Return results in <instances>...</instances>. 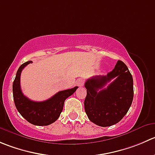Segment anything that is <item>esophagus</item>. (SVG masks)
<instances>
[{
    "mask_svg": "<svg viewBox=\"0 0 155 155\" xmlns=\"http://www.w3.org/2000/svg\"><path fill=\"white\" fill-rule=\"evenodd\" d=\"M76 85H78V86H82V85H83V80H82V79H79L77 81H76Z\"/></svg>",
    "mask_w": 155,
    "mask_h": 155,
    "instance_id": "34e87169",
    "label": "esophagus"
}]
</instances>
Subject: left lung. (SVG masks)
<instances>
[{
    "instance_id": "8db88e82",
    "label": "left lung",
    "mask_w": 155,
    "mask_h": 155,
    "mask_svg": "<svg viewBox=\"0 0 155 155\" xmlns=\"http://www.w3.org/2000/svg\"><path fill=\"white\" fill-rule=\"evenodd\" d=\"M112 79L113 82H109ZM110 83L107 88L103 87ZM85 110L90 121L102 127L117 124L127 114L133 99V79L123 61L106 76H95L85 82Z\"/></svg>"
}]
</instances>
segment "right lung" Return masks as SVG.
Segmentation results:
<instances>
[{"label": "right lung", "mask_w": 155, "mask_h": 155, "mask_svg": "<svg viewBox=\"0 0 155 155\" xmlns=\"http://www.w3.org/2000/svg\"><path fill=\"white\" fill-rule=\"evenodd\" d=\"M29 61L19 67L13 83V94L15 106L28 123L35 126H48L53 124L59 118L66 99L77 89L76 86L70 89L61 91L44 101H33L25 97L20 87V75L24 67L31 64Z\"/></svg>", "instance_id": "right-lung-1"}]
</instances>
